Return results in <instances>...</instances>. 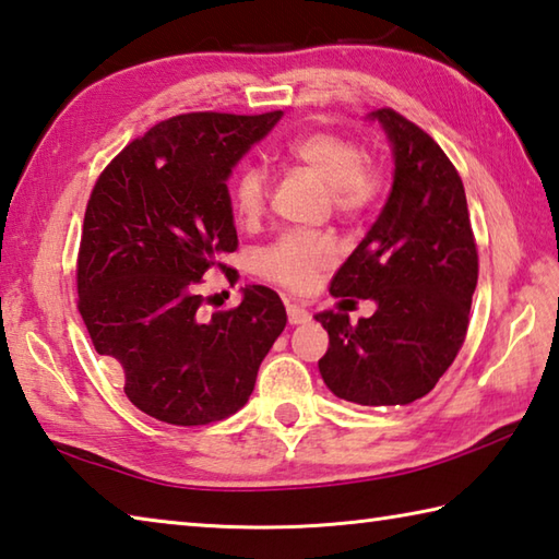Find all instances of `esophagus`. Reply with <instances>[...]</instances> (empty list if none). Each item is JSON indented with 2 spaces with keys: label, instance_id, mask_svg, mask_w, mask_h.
Listing matches in <instances>:
<instances>
[{
  "label": "esophagus",
  "instance_id": "1",
  "mask_svg": "<svg viewBox=\"0 0 559 559\" xmlns=\"http://www.w3.org/2000/svg\"><path fill=\"white\" fill-rule=\"evenodd\" d=\"M288 322L290 324H306V322H310V312L302 308V306H298V302H288Z\"/></svg>",
  "mask_w": 559,
  "mask_h": 559
}]
</instances>
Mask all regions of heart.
<instances>
[{"instance_id": "b5f03b06", "label": "heart", "mask_w": 559, "mask_h": 559, "mask_svg": "<svg viewBox=\"0 0 559 559\" xmlns=\"http://www.w3.org/2000/svg\"><path fill=\"white\" fill-rule=\"evenodd\" d=\"M278 156L312 170L330 186L334 210L357 212L379 190V170L364 158L357 141L337 131H306L288 139ZM269 180L263 168L247 166L231 182V207L241 225H257L266 212ZM259 271L286 288H306L314 273L334 263V245L324 235L288 231L259 253Z\"/></svg>"}]
</instances>
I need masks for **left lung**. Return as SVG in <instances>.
I'll return each instance as SVG.
<instances>
[{"instance_id": "1", "label": "left lung", "mask_w": 559, "mask_h": 559, "mask_svg": "<svg viewBox=\"0 0 559 559\" xmlns=\"http://www.w3.org/2000/svg\"><path fill=\"white\" fill-rule=\"evenodd\" d=\"M367 119L391 144L393 186L330 293L373 300L377 310L357 324L347 312L314 314L330 334L318 367L337 399L408 405L435 389L462 347L479 259L462 178L444 151L399 111Z\"/></svg>"}]
</instances>
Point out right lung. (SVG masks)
Instances as JSON below:
<instances>
[{
  "label": "right lung",
  "instance_id": "1",
  "mask_svg": "<svg viewBox=\"0 0 559 559\" xmlns=\"http://www.w3.org/2000/svg\"><path fill=\"white\" fill-rule=\"evenodd\" d=\"M283 111H195L131 141L95 182L78 257V308L139 411L170 425L229 418L286 328L266 286L202 320L198 283L237 249L227 180Z\"/></svg>",
  "mask_w": 559,
  "mask_h": 559
}]
</instances>
